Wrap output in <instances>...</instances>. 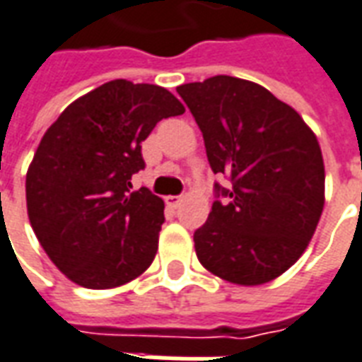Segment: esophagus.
Listing matches in <instances>:
<instances>
[{
  "instance_id": "obj_1",
  "label": "esophagus",
  "mask_w": 362,
  "mask_h": 362,
  "mask_svg": "<svg viewBox=\"0 0 362 362\" xmlns=\"http://www.w3.org/2000/svg\"><path fill=\"white\" fill-rule=\"evenodd\" d=\"M181 200H183V197H165V204L171 208H177Z\"/></svg>"
}]
</instances>
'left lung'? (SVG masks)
Returning <instances> with one entry per match:
<instances>
[{"mask_svg": "<svg viewBox=\"0 0 362 362\" xmlns=\"http://www.w3.org/2000/svg\"><path fill=\"white\" fill-rule=\"evenodd\" d=\"M202 132L216 183L208 221L194 230L198 262L223 281H273L305 252L325 206V164L294 108L254 81L214 76L179 86ZM223 196V203L218 198Z\"/></svg>", "mask_w": 362, "mask_h": 362, "instance_id": "obj_1", "label": "left lung"}]
</instances>
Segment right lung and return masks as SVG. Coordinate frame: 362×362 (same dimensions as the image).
I'll return each mask as SVG.
<instances>
[{"instance_id": "add662e5", "label": "right lung", "mask_w": 362, "mask_h": 362, "mask_svg": "<svg viewBox=\"0 0 362 362\" xmlns=\"http://www.w3.org/2000/svg\"><path fill=\"white\" fill-rule=\"evenodd\" d=\"M177 97L151 83L112 80L68 105L43 135L26 173V208L37 240L61 273L91 290L116 288L151 267L164 202L132 191L145 170L141 143Z\"/></svg>"}]
</instances>
